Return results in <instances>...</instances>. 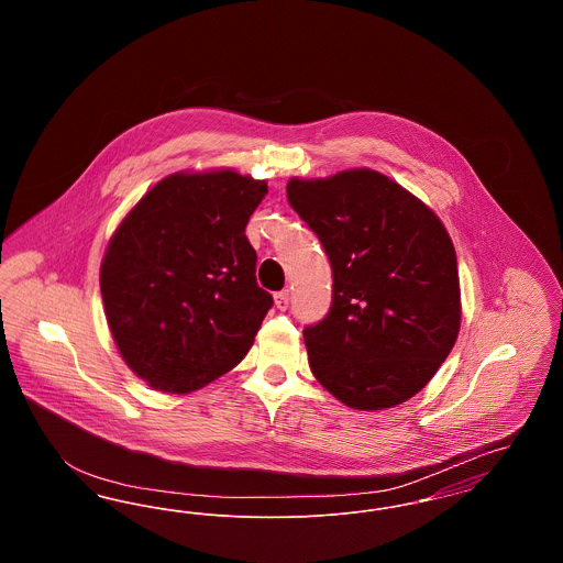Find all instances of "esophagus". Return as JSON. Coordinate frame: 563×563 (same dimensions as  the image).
I'll return each mask as SVG.
<instances>
[{
    "label": "esophagus",
    "instance_id": "1",
    "mask_svg": "<svg viewBox=\"0 0 563 563\" xmlns=\"http://www.w3.org/2000/svg\"><path fill=\"white\" fill-rule=\"evenodd\" d=\"M274 306L278 310H287L289 308V289H283V291L274 294Z\"/></svg>",
    "mask_w": 563,
    "mask_h": 563
}]
</instances>
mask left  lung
<instances>
[{
  "label": "left lung",
  "instance_id": "obj_1",
  "mask_svg": "<svg viewBox=\"0 0 563 563\" xmlns=\"http://www.w3.org/2000/svg\"><path fill=\"white\" fill-rule=\"evenodd\" d=\"M287 196L333 269L331 310L303 331L312 374L352 409L377 411L411 399L454 349L462 321L445 225L372 168L291 177Z\"/></svg>",
  "mask_w": 563,
  "mask_h": 563
}]
</instances>
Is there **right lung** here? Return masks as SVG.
Listing matches in <instances>:
<instances>
[{"instance_id":"right-lung-1","label":"right lung","mask_w":563,"mask_h":563,"mask_svg":"<svg viewBox=\"0 0 563 563\" xmlns=\"http://www.w3.org/2000/svg\"><path fill=\"white\" fill-rule=\"evenodd\" d=\"M266 194V179L232 168L179 170L111 234L99 274L109 331L154 390H198L253 346L272 295L244 228Z\"/></svg>"}]
</instances>
